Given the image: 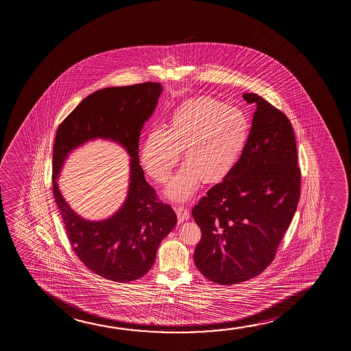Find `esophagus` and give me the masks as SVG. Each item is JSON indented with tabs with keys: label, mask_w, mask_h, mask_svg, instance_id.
I'll use <instances>...</instances> for the list:
<instances>
[{
	"label": "esophagus",
	"mask_w": 351,
	"mask_h": 351,
	"mask_svg": "<svg viewBox=\"0 0 351 351\" xmlns=\"http://www.w3.org/2000/svg\"><path fill=\"white\" fill-rule=\"evenodd\" d=\"M175 211L178 213V221L189 219V211L184 205H175Z\"/></svg>",
	"instance_id": "esophagus-1"
}]
</instances>
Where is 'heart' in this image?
<instances>
[{
  "mask_svg": "<svg viewBox=\"0 0 351 351\" xmlns=\"http://www.w3.org/2000/svg\"><path fill=\"white\" fill-rule=\"evenodd\" d=\"M250 130L245 111L211 97H199L178 106L163 130L146 134L141 163L156 182L165 183L183 149L186 163L167 194L173 200H187L202 180L218 182L231 173L248 145Z\"/></svg>",
  "mask_w": 351,
  "mask_h": 351,
  "instance_id": "obj_1",
  "label": "heart"
}]
</instances>
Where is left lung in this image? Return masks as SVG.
<instances>
[{"label": "left lung", "instance_id": "obj_1", "mask_svg": "<svg viewBox=\"0 0 351 351\" xmlns=\"http://www.w3.org/2000/svg\"><path fill=\"white\" fill-rule=\"evenodd\" d=\"M243 98L256 106L248 145L235 168L192 211L202 230L194 263L221 285L250 280L269 267L301 191L291 122L256 93Z\"/></svg>", "mask_w": 351, "mask_h": 351}]
</instances>
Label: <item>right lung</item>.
I'll return each mask as SVG.
<instances>
[{"label": "right lung", "mask_w": 351, "mask_h": 351, "mask_svg": "<svg viewBox=\"0 0 351 351\" xmlns=\"http://www.w3.org/2000/svg\"><path fill=\"white\" fill-rule=\"evenodd\" d=\"M163 87L143 82L108 87L86 97L58 125L53 152V192L72 250L93 274L114 282H130L149 272L158 245L178 217L159 200L139 164L140 132L157 106ZM106 137L129 151V197L121 211L106 221L88 222L64 202L56 183L65 156L87 139Z\"/></svg>", "instance_id": "right-lung-1"}]
</instances>
